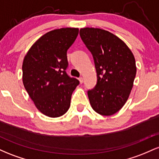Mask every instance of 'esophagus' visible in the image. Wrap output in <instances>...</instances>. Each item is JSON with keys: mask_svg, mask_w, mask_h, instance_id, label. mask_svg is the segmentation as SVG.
I'll use <instances>...</instances> for the list:
<instances>
[{"mask_svg": "<svg viewBox=\"0 0 159 159\" xmlns=\"http://www.w3.org/2000/svg\"><path fill=\"white\" fill-rule=\"evenodd\" d=\"M78 80H79L80 83H81V84H82L84 82V78H82V77H80L79 78H78Z\"/></svg>", "mask_w": 159, "mask_h": 159, "instance_id": "esophagus-1", "label": "esophagus"}]
</instances>
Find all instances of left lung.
Returning a JSON list of instances; mask_svg holds the SVG:
<instances>
[{
  "instance_id": "obj_1",
  "label": "left lung",
  "mask_w": 159,
  "mask_h": 159,
  "mask_svg": "<svg viewBox=\"0 0 159 159\" xmlns=\"http://www.w3.org/2000/svg\"><path fill=\"white\" fill-rule=\"evenodd\" d=\"M80 36L93 57L97 82L87 91L93 109L114 114L126 102L136 75L134 55L124 42L107 30L86 27Z\"/></svg>"
}]
</instances>
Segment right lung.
<instances>
[{
	"instance_id": "right-lung-1",
	"label": "right lung",
	"mask_w": 159,
	"mask_h": 159,
	"mask_svg": "<svg viewBox=\"0 0 159 159\" xmlns=\"http://www.w3.org/2000/svg\"><path fill=\"white\" fill-rule=\"evenodd\" d=\"M78 28L52 30L33 45L23 61V84L40 112L50 117L66 114L79 81L68 75L67 50L78 34Z\"/></svg>"
}]
</instances>
